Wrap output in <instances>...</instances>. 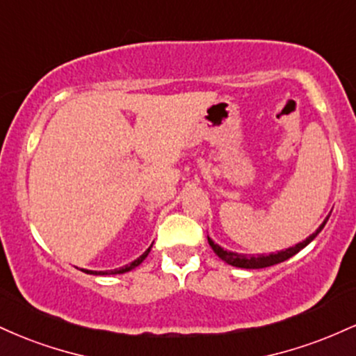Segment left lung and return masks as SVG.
I'll use <instances>...</instances> for the list:
<instances>
[{"label": "left lung", "instance_id": "obj_1", "mask_svg": "<svg viewBox=\"0 0 356 356\" xmlns=\"http://www.w3.org/2000/svg\"><path fill=\"white\" fill-rule=\"evenodd\" d=\"M326 220H328V218H326ZM325 222L321 224L320 227H318L316 232H313L309 238H306L303 243L296 244L295 248H288L286 251H280V252H273V254L269 256H246V254H238V252H231V251H224L222 248L218 246V244L214 243V241L207 238V241H209V246L212 248V251L218 254L220 259L226 261L227 264H231V266H236V268H246V269H259V268H268V266H273V264H277V263H283V261L289 259L291 256H295L296 252H300L301 249H303L305 246H308L312 241L316 238L318 232H320L323 227H325Z\"/></svg>", "mask_w": 356, "mask_h": 356}]
</instances>
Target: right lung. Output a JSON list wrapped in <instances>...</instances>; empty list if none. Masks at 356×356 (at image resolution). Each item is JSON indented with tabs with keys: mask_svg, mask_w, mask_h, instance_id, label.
<instances>
[{
	"mask_svg": "<svg viewBox=\"0 0 356 356\" xmlns=\"http://www.w3.org/2000/svg\"><path fill=\"white\" fill-rule=\"evenodd\" d=\"M152 248V246H150ZM150 248L147 249V251L144 252V254L142 256H138L136 261H132V263L130 264H127V266H124V268H118V269H113V271H88V269H81V271H85V273H88V275H122V273H127V271H130V269H134V268H137L138 264L142 263V261L145 259L147 257V254H149L150 252Z\"/></svg>",
	"mask_w": 356,
	"mask_h": 356,
	"instance_id": "right-lung-1",
	"label": "right lung"
}]
</instances>
